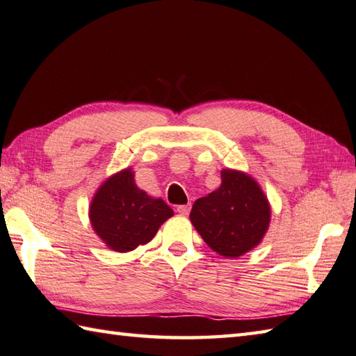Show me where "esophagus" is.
<instances>
[{
    "instance_id": "34e87169",
    "label": "esophagus",
    "mask_w": 356,
    "mask_h": 356,
    "mask_svg": "<svg viewBox=\"0 0 356 356\" xmlns=\"http://www.w3.org/2000/svg\"><path fill=\"white\" fill-rule=\"evenodd\" d=\"M177 212L179 213V215H188V212H191V206L188 204H184V206H178L177 207Z\"/></svg>"
}]
</instances>
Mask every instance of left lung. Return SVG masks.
<instances>
[{
  "label": "left lung",
  "instance_id": "left-lung-1",
  "mask_svg": "<svg viewBox=\"0 0 356 356\" xmlns=\"http://www.w3.org/2000/svg\"><path fill=\"white\" fill-rule=\"evenodd\" d=\"M221 186L195 201L191 221L213 252L238 258L263 241L270 224V202L249 173L222 169Z\"/></svg>",
  "mask_w": 356,
  "mask_h": 356
}]
</instances>
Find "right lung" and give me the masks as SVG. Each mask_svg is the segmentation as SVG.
Instances as JSON below:
<instances>
[{"label": "right lung", "mask_w": 356, "mask_h": 356, "mask_svg": "<svg viewBox=\"0 0 356 356\" xmlns=\"http://www.w3.org/2000/svg\"><path fill=\"white\" fill-rule=\"evenodd\" d=\"M173 210L135 184V172L122 169L97 188L89 206L92 229L108 249L126 253L156 235Z\"/></svg>", "instance_id": "1"}]
</instances>
